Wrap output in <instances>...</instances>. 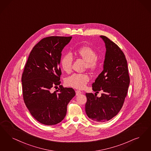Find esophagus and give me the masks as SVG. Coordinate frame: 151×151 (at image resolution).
I'll return each mask as SVG.
<instances>
[{
    "label": "esophagus",
    "mask_w": 151,
    "mask_h": 151,
    "mask_svg": "<svg viewBox=\"0 0 151 151\" xmlns=\"http://www.w3.org/2000/svg\"><path fill=\"white\" fill-rule=\"evenodd\" d=\"M76 91V96H78V95H80V94H81L82 93V92L81 91Z\"/></svg>",
    "instance_id": "obj_1"
}]
</instances>
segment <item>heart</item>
I'll return each instance as SVG.
<instances>
[{
  "instance_id": "heart-1",
  "label": "heart",
  "mask_w": 151,
  "mask_h": 151,
  "mask_svg": "<svg viewBox=\"0 0 151 151\" xmlns=\"http://www.w3.org/2000/svg\"><path fill=\"white\" fill-rule=\"evenodd\" d=\"M76 55L85 60L86 67L91 70H94L98 66L96 52L89 46H83L76 50ZM73 56L71 54H65L60 60V67L65 73H70L71 70ZM89 81V77L87 74L74 73L68 77L65 80L66 84L74 88L83 89Z\"/></svg>"
}]
</instances>
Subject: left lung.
Masks as SVG:
<instances>
[{
  "label": "left lung",
  "instance_id": "1",
  "mask_svg": "<svg viewBox=\"0 0 151 151\" xmlns=\"http://www.w3.org/2000/svg\"><path fill=\"white\" fill-rule=\"evenodd\" d=\"M105 43L106 52L103 70L95 82L93 91H102L101 97L97 94L86 93L87 102L85 112L89 119L97 122H105L117 115L127 97L130 84L127 63L121 49L105 36H100Z\"/></svg>",
  "mask_w": 151,
  "mask_h": 151
}]
</instances>
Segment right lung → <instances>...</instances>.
Here are the masks:
<instances>
[{
    "mask_svg": "<svg viewBox=\"0 0 151 151\" xmlns=\"http://www.w3.org/2000/svg\"><path fill=\"white\" fill-rule=\"evenodd\" d=\"M72 36H49L42 39L31 52L22 76L24 102L36 120L46 125L60 123L66 116L68 103L75 96L71 88L60 84L62 51Z\"/></svg>",
    "mask_w": 151,
    "mask_h": 151,
    "instance_id": "obj_1",
    "label": "right lung"
}]
</instances>
